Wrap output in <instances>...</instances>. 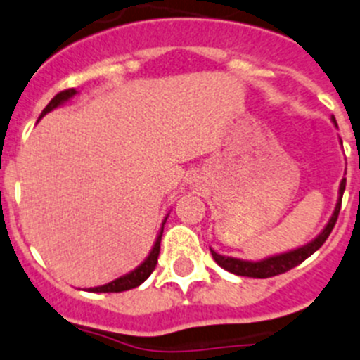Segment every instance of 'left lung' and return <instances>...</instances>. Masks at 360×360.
Segmentation results:
<instances>
[{
    "instance_id": "obj_1",
    "label": "left lung",
    "mask_w": 360,
    "mask_h": 360,
    "mask_svg": "<svg viewBox=\"0 0 360 360\" xmlns=\"http://www.w3.org/2000/svg\"><path fill=\"white\" fill-rule=\"evenodd\" d=\"M332 122H334V126L338 127L334 117H332ZM345 186H347V179L342 177L341 183H339L338 202H335V207H334V211H332L330 218H328V221L325 224L323 229L320 231V234H318L316 238H312L309 243L293 248V250L281 252V254H274V256L263 257V259H257V261L238 259V257L221 256V254H218V252H214L213 248L210 247L211 256H213V259L217 261L218 266H221L224 270L231 271V274H234V275H241V277L266 278V277H274V275H278V274H284V271L298 266L302 261H305L309 256H312V254H314V252H316L318 248L325 243V240L328 238V234H330L332 229H334L339 210H341V199H342V193H345Z\"/></svg>"
}]
</instances>
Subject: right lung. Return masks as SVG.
I'll use <instances>...</instances> for the list:
<instances>
[{
    "label": "right lung",
    "mask_w": 360,
    "mask_h": 360,
    "mask_svg": "<svg viewBox=\"0 0 360 360\" xmlns=\"http://www.w3.org/2000/svg\"><path fill=\"white\" fill-rule=\"evenodd\" d=\"M76 94H78V90H74V89L63 90V92L56 94V96L53 97L51 101H49L48 106H46V108L42 110V113H40L39 120L42 119V117L46 115V113L53 112V110L58 108V106H63V104H65L67 101L72 99V97L76 96ZM169 214H167V217L163 218V221H161L160 233H158L156 240H154L153 248H150V252H149V254H147V257L142 261V263L139 264V266L134 268V270L127 271V274L120 275V277H117L115 281L108 282V284H103V286H97V288H90L89 291H92V293H120V291L133 290V288L140 286L142 282H146L147 277H149V275L154 271V268H156L158 256H160L161 236H163V226H165V221H167V218H169Z\"/></svg>",
    "instance_id": "1"
}]
</instances>
